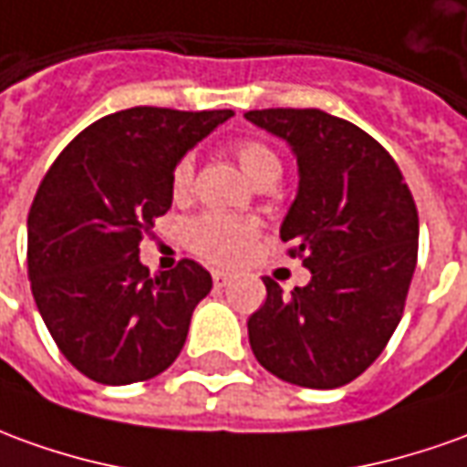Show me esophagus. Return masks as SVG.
<instances>
[{
    "label": "esophagus",
    "instance_id": "obj_1",
    "mask_svg": "<svg viewBox=\"0 0 467 467\" xmlns=\"http://www.w3.org/2000/svg\"><path fill=\"white\" fill-rule=\"evenodd\" d=\"M212 283H214V288H224V285L230 283V273L214 270V273H212Z\"/></svg>",
    "mask_w": 467,
    "mask_h": 467
}]
</instances>
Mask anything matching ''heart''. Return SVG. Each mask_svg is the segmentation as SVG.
Listing matches in <instances>:
<instances>
[{
	"label": "heart",
	"instance_id": "b5f03b06",
	"mask_svg": "<svg viewBox=\"0 0 467 467\" xmlns=\"http://www.w3.org/2000/svg\"><path fill=\"white\" fill-rule=\"evenodd\" d=\"M233 156L243 174L255 187L275 184L280 177L278 154L263 141L244 139L233 146ZM194 184V159L184 156L179 159L171 174V187L177 197H184L192 192ZM257 237V223L250 217H237V214H224V212H207L197 220L187 224V243L197 255L207 257L220 265H233L240 263Z\"/></svg>",
	"mask_w": 467,
	"mask_h": 467
}]
</instances>
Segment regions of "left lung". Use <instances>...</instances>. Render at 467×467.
Instances as JSON below:
<instances>
[{
  "mask_svg": "<svg viewBox=\"0 0 467 467\" xmlns=\"http://www.w3.org/2000/svg\"><path fill=\"white\" fill-rule=\"evenodd\" d=\"M288 143L298 194L280 224L311 280L290 296L263 278L247 321L255 358L278 379L334 389L379 357L400 324L417 265L420 220L400 166L369 133L318 109L250 110Z\"/></svg>",
  "mask_w": 467,
  "mask_h": 467,
  "instance_id": "obj_1",
  "label": "left lung"
}]
</instances>
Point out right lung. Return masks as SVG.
Segmentation results:
<instances>
[{
	"instance_id": "add662e5",
	"label": "right lung",
	"mask_w": 467,
	"mask_h": 467,
	"mask_svg": "<svg viewBox=\"0 0 467 467\" xmlns=\"http://www.w3.org/2000/svg\"><path fill=\"white\" fill-rule=\"evenodd\" d=\"M233 110L136 106L90 123L55 159L27 217L42 321L88 379L120 387L174 364L212 275L194 260L149 275L139 243L171 207V174Z\"/></svg>"
}]
</instances>
